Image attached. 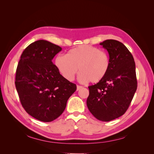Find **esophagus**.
<instances>
[{"mask_svg":"<svg viewBox=\"0 0 154 154\" xmlns=\"http://www.w3.org/2000/svg\"><path fill=\"white\" fill-rule=\"evenodd\" d=\"M83 88V87H82V86H80V85H77V88H76V91H79V90H80L81 88Z\"/></svg>","mask_w":154,"mask_h":154,"instance_id":"34e87169","label":"esophagus"}]
</instances>
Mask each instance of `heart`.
<instances>
[{"label":"heart","instance_id":"obj_1","mask_svg":"<svg viewBox=\"0 0 154 154\" xmlns=\"http://www.w3.org/2000/svg\"><path fill=\"white\" fill-rule=\"evenodd\" d=\"M54 66L68 81L74 80L79 70V82L96 83L106 76L110 69V60L105 51L82 45L69 50L66 55L58 54L54 58Z\"/></svg>","mask_w":154,"mask_h":154}]
</instances>
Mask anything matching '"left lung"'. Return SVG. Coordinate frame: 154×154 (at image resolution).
I'll return each instance as SVG.
<instances>
[{
    "mask_svg": "<svg viewBox=\"0 0 154 154\" xmlns=\"http://www.w3.org/2000/svg\"><path fill=\"white\" fill-rule=\"evenodd\" d=\"M108 51L110 66L103 80L88 87L87 105L98 120L110 122L125 114L137 89L136 64L132 54L119 41L100 44Z\"/></svg>",
    "mask_w": 154,
    "mask_h": 154,
    "instance_id": "8db88e82",
    "label": "left lung"
}]
</instances>
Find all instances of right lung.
Instances as JSON below:
<instances>
[{
  "instance_id": "obj_1",
  "label": "right lung",
  "mask_w": 154,
  "mask_h": 154,
  "mask_svg": "<svg viewBox=\"0 0 154 154\" xmlns=\"http://www.w3.org/2000/svg\"><path fill=\"white\" fill-rule=\"evenodd\" d=\"M62 48L40 40L25 49L18 62L15 86L22 106L32 117L44 122L58 118L76 85L66 80L52 60Z\"/></svg>"
}]
</instances>
